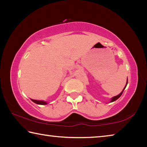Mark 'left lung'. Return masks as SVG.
<instances>
[{
  "instance_id": "left-lung-1",
  "label": "left lung",
  "mask_w": 147,
  "mask_h": 147,
  "mask_svg": "<svg viewBox=\"0 0 147 147\" xmlns=\"http://www.w3.org/2000/svg\"><path fill=\"white\" fill-rule=\"evenodd\" d=\"M127 84H128V80H127V83H126V86H127ZM126 86H125V88H124V89L123 90V91L121 92V93L119 94H118L117 96H114V97H113L112 98V99H111V102H114L115 100H117V99L120 97V96L122 95V94H123V91H124V89L126 88Z\"/></svg>"
}]
</instances>
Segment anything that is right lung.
I'll list each match as a JSON object with an SVG mask.
<instances>
[{
  "mask_svg": "<svg viewBox=\"0 0 147 147\" xmlns=\"http://www.w3.org/2000/svg\"><path fill=\"white\" fill-rule=\"evenodd\" d=\"M31 100L35 102L36 104H41V105H45V104H47V102L44 101H41V100H34V99H31Z\"/></svg>",
  "mask_w": 147,
  "mask_h": 147,
  "instance_id": "obj_1",
  "label": "right lung"
}]
</instances>
